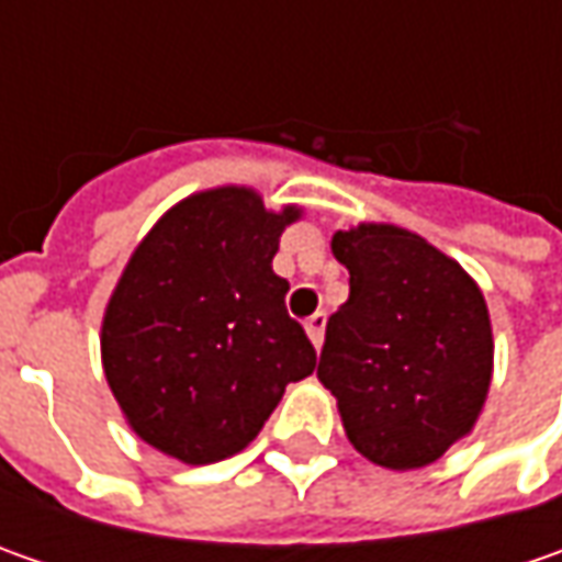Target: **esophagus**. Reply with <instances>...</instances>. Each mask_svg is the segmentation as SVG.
Instances as JSON below:
<instances>
[{"mask_svg": "<svg viewBox=\"0 0 562 562\" xmlns=\"http://www.w3.org/2000/svg\"><path fill=\"white\" fill-rule=\"evenodd\" d=\"M325 325H328V315L325 313H315L306 318V335H310L315 347H322V340H325Z\"/></svg>", "mask_w": 562, "mask_h": 562, "instance_id": "1", "label": "esophagus"}]
</instances>
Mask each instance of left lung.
Instances as JSON below:
<instances>
[{
	"instance_id": "obj_1",
	"label": "left lung",
	"mask_w": 562,
	"mask_h": 562,
	"mask_svg": "<svg viewBox=\"0 0 562 562\" xmlns=\"http://www.w3.org/2000/svg\"><path fill=\"white\" fill-rule=\"evenodd\" d=\"M350 300L328 318L318 381L350 443L384 469H422L472 431L494 372L485 296L460 262L397 225L337 231Z\"/></svg>"
}]
</instances>
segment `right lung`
Returning a JSON list of instances; mask_svg holds the SVG:
<instances>
[{
	"mask_svg": "<svg viewBox=\"0 0 562 562\" xmlns=\"http://www.w3.org/2000/svg\"><path fill=\"white\" fill-rule=\"evenodd\" d=\"M296 205L249 187L171 205L134 249L102 315V369L127 425L187 465L247 447L315 350L271 259Z\"/></svg>",
	"mask_w": 562,
	"mask_h": 562,
	"instance_id": "1",
	"label": "right lung"
}]
</instances>
